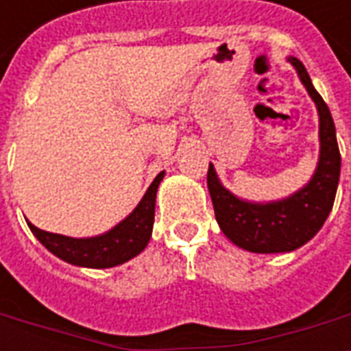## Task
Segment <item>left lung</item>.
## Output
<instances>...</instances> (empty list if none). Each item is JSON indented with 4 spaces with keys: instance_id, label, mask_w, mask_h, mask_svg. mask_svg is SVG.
<instances>
[{
    "instance_id": "8db88e82",
    "label": "left lung",
    "mask_w": 351,
    "mask_h": 351,
    "mask_svg": "<svg viewBox=\"0 0 351 351\" xmlns=\"http://www.w3.org/2000/svg\"><path fill=\"white\" fill-rule=\"evenodd\" d=\"M288 61L318 110L319 157L311 181L282 200L249 202L222 185L213 165L207 170V189L222 234L237 247L258 254L291 252L311 241L331 213L339 186L340 153L331 112L312 86L303 63L298 58Z\"/></svg>"
}]
</instances>
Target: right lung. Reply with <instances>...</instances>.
<instances>
[{
	"instance_id": "obj_1",
	"label": "right lung",
	"mask_w": 351,
	"mask_h": 351,
	"mask_svg": "<svg viewBox=\"0 0 351 351\" xmlns=\"http://www.w3.org/2000/svg\"><path fill=\"white\" fill-rule=\"evenodd\" d=\"M165 178L160 172L153 179L149 189L145 191L144 198L138 202L129 217H125L114 228L93 237H69V235L52 234L33 226H27L33 235L39 239L53 256L78 267H91V269H106L129 262L130 258L138 256L147 247L153 232L155 221V198L157 189Z\"/></svg>"
}]
</instances>
